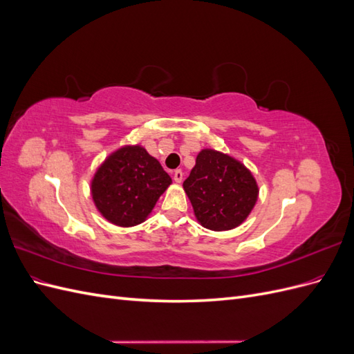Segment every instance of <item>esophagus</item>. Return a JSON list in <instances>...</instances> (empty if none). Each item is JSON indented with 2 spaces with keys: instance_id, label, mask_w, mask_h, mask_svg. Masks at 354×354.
<instances>
[{
  "instance_id": "esophagus-1",
  "label": "esophagus",
  "mask_w": 354,
  "mask_h": 354,
  "mask_svg": "<svg viewBox=\"0 0 354 354\" xmlns=\"http://www.w3.org/2000/svg\"><path fill=\"white\" fill-rule=\"evenodd\" d=\"M173 177H174L176 183H181V181H183V171H181V169H176L174 173H173Z\"/></svg>"
}]
</instances>
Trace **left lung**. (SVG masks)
<instances>
[{
	"label": "left lung",
	"instance_id": "8db88e82",
	"mask_svg": "<svg viewBox=\"0 0 354 354\" xmlns=\"http://www.w3.org/2000/svg\"><path fill=\"white\" fill-rule=\"evenodd\" d=\"M183 189L196 220L214 232L241 226L259 199V186L251 171L238 159L214 149H202L198 153Z\"/></svg>",
	"mask_w": 354,
	"mask_h": 354
}]
</instances>
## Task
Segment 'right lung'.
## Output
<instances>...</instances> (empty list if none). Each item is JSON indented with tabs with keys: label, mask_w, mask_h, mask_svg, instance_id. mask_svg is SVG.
<instances>
[{
	"label": "right lung",
	"mask_w": 354,
	"mask_h": 354,
	"mask_svg": "<svg viewBox=\"0 0 354 354\" xmlns=\"http://www.w3.org/2000/svg\"><path fill=\"white\" fill-rule=\"evenodd\" d=\"M171 185L159 160L142 146H124L104 159L91 180V196L102 216L120 227L143 223Z\"/></svg>",
	"instance_id": "1"
}]
</instances>
